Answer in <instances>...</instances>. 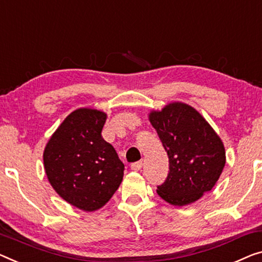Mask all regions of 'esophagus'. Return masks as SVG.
Segmentation results:
<instances>
[{
    "mask_svg": "<svg viewBox=\"0 0 262 262\" xmlns=\"http://www.w3.org/2000/svg\"><path fill=\"white\" fill-rule=\"evenodd\" d=\"M142 161H138V162H134V163H132L130 165V168L133 169V170H135V171H138V170H140L142 168Z\"/></svg>",
    "mask_w": 262,
    "mask_h": 262,
    "instance_id": "obj_1",
    "label": "esophagus"
}]
</instances>
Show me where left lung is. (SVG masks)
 Returning <instances> with one entry per match:
<instances>
[{
  "label": "left lung",
  "mask_w": 262,
  "mask_h": 262,
  "mask_svg": "<svg viewBox=\"0 0 262 262\" xmlns=\"http://www.w3.org/2000/svg\"><path fill=\"white\" fill-rule=\"evenodd\" d=\"M149 121L169 159V173L158 194L173 206H185L209 192L226 163L221 139L202 115L182 102L151 112Z\"/></svg>",
  "instance_id": "1"
}]
</instances>
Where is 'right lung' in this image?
<instances>
[{"mask_svg": "<svg viewBox=\"0 0 262 262\" xmlns=\"http://www.w3.org/2000/svg\"><path fill=\"white\" fill-rule=\"evenodd\" d=\"M107 115L80 108L64 119L47 143V178L60 196L85 212L101 208L118 190L124 165L101 132Z\"/></svg>", "mask_w": 262, "mask_h": 262, "instance_id": "obj_1", "label": "right lung"}]
</instances>
